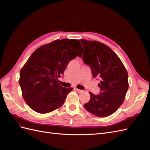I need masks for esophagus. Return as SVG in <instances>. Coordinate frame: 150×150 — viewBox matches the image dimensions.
I'll use <instances>...</instances> for the list:
<instances>
[{"mask_svg": "<svg viewBox=\"0 0 150 150\" xmlns=\"http://www.w3.org/2000/svg\"><path fill=\"white\" fill-rule=\"evenodd\" d=\"M75 89L78 93H82L83 91V90H81V89H78V88H76Z\"/></svg>", "mask_w": 150, "mask_h": 150, "instance_id": "34e87169", "label": "esophagus"}]
</instances>
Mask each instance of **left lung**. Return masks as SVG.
I'll use <instances>...</instances> for the list:
<instances>
[{
  "label": "left lung",
  "instance_id": "8db88e82",
  "mask_svg": "<svg viewBox=\"0 0 150 150\" xmlns=\"http://www.w3.org/2000/svg\"><path fill=\"white\" fill-rule=\"evenodd\" d=\"M83 61L88 65L93 76L100 78L99 94L89 92L90 100L85 109L99 117L113 114L123 103L128 89V74L117 54L106 45L81 39Z\"/></svg>",
  "mask_w": 150,
  "mask_h": 150
}]
</instances>
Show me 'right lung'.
I'll return each instance as SVG.
<instances>
[{
    "label": "right lung",
    "instance_id": "1",
    "mask_svg": "<svg viewBox=\"0 0 150 150\" xmlns=\"http://www.w3.org/2000/svg\"><path fill=\"white\" fill-rule=\"evenodd\" d=\"M82 55V46L76 39L56 40L35 50L21 70L19 79L22 96L32 110L44 114L62 106L73 89L63 88L58 78L70 61Z\"/></svg>",
    "mask_w": 150,
    "mask_h": 150
}]
</instances>
